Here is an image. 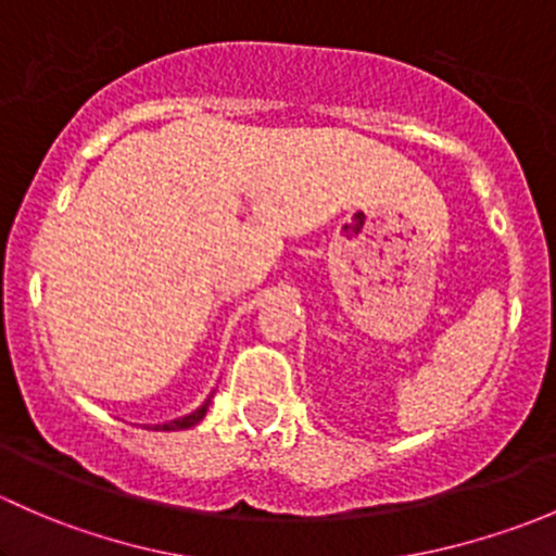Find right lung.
<instances>
[{"mask_svg": "<svg viewBox=\"0 0 556 556\" xmlns=\"http://www.w3.org/2000/svg\"><path fill=\"white\" fill-rule=\"evenodd\" d=\"M206 408H210V397H206V401L201 403L195 412L185 414V417H179V419H169V422H164V425H155L153 430H188V428H193V425H199L201 419H204Z\"/></svg>", "mask_w": 556, "mask_h": 556, "instance_id": "1", "label": "right lung"}]
</instances>
